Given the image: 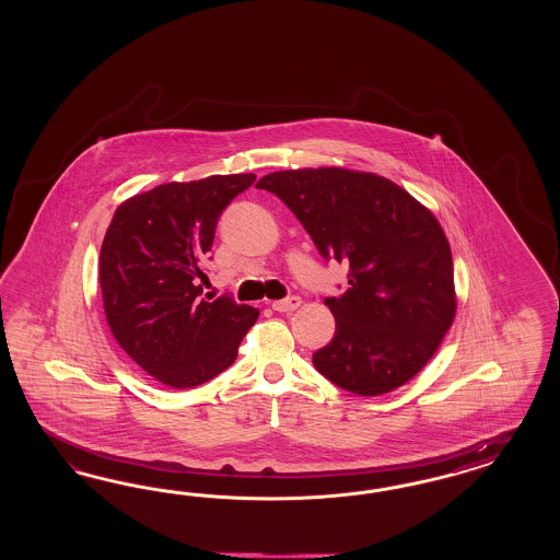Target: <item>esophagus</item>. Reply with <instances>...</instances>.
<instances>
[{
    "label": "esophagus",
    "instance_id": "34e87169",
    "mask_svg": "<svg viewBox=\"0 0 560 560\" xmlns=\"http://www.w3.org/2000/svg\"><path fill=\"white\" fill-rule=\"evenodd\" d=\"M302 305V300L298 295H291L285 300H279V302H272V310L275 312H281V314H291L293 310H298Z\"/></svg>",
    "mask_w": 560,
    "mask_h": 560
}]
</instances>
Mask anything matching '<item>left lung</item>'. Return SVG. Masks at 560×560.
I'll list each match as a JSON object with an SVG mask.
<instances>
[{
    "label": "left lung",
    "instance_id": "1",
    "mask_svg": "<svg viewBox=\"0 0 560 560\" xmlns=\"http://www.w3.org/2000/svg\"><path fill=\"white\" fill-rule=\"evenodd\" d=\"M277 195L323 258L349 265V288L326 298L335 337L312 355L342 390L380 396L407 384L454 323V265L433 213L384 176L345 168L272 172Z\"/></svg>",
    "mask_w": 560,
    "mask_h": 560
}]
</instances>
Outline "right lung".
I'll list each match as a JSON object with an SVG mask.
<instances>
[{
	"mask_svg": "<svg viewBox=\"0 0 560 560\" xmlns=\"http://www.w3.org/2000/svg\"><path fill=\"white\" fill-rule=\"evenodd\" d=\"M255 174L168 183L119 205L101 248L104 314L122 351L170 388L228 370L258 310L201 298L203 262L223 209ZM211 300V298H209Z\"/></svg>",
	"mask_w": 560,
	"mask_h": 560,
	"instance_id": "right-lung-1",
	"label": "right lung"
}]
</instances>
